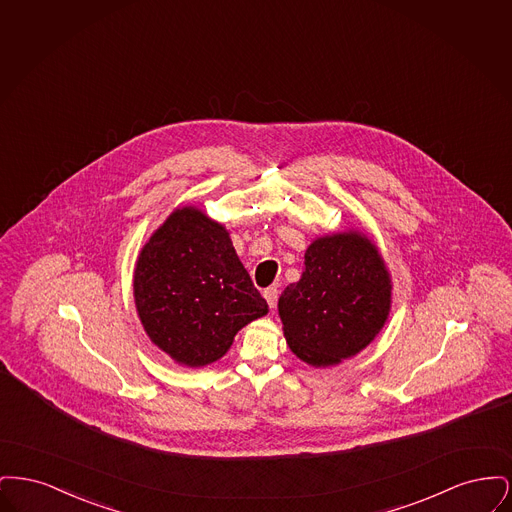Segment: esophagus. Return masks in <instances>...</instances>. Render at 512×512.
I'll return each instance as SVG.
<instances>
[{
	"instance_id": "34e87169",
	"label": "esophagus",
	"mask_w": 512,
	"mask_h": 512,
	"mask_svg": "<svg viewBox=\"0 0 512 512\" xmlns=\"http://www.w3.org/2000/svg\"><path fill=\"white\" fill-rule=\"evenodd\" d=\"M263 295H265V299H267L268 307L274 309L276 303H278V288H276V286H270V288H267V290L263 292Z\"/></svg>"
}]
</instances>
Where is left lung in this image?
Instances as JSON below:
<instances>
[{
	"label": "left lung",
	"mask_w": 512,
	"mask_h": 512,
	"mask_svg": "<svg viewBox=\"0 0 512 512\" xmlns=\"http://www.w3.org/2000/svg\"><path fill=\"white\" fill-rule=\"evenodd\" d=\"M390 309V272L378 247L355 230L309 245L299 282L278 299L290 349L313 366L338 365L363 351Z\"/></svg>",
	"instance_id": "obj_1"
}]
</instances>
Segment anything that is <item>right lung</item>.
<instances>
[{
  "label": "right lung",
  "instance_id": "obj_1",
  "mask_svg": "<svg viewBox=\"0 0 512 512\" xmlns=\"http://www.w3.org/2000/svg\"><path fill=\"white\" fill-rule=\"evenodd\" d=\"M134 301L149 340L186 366L219 361L245 324L268 313L228 230L195 207L176 209L144 245Z\"/></svg>",
  "mask_w": 512,
  "mask_h": 512
}]
</instances>
